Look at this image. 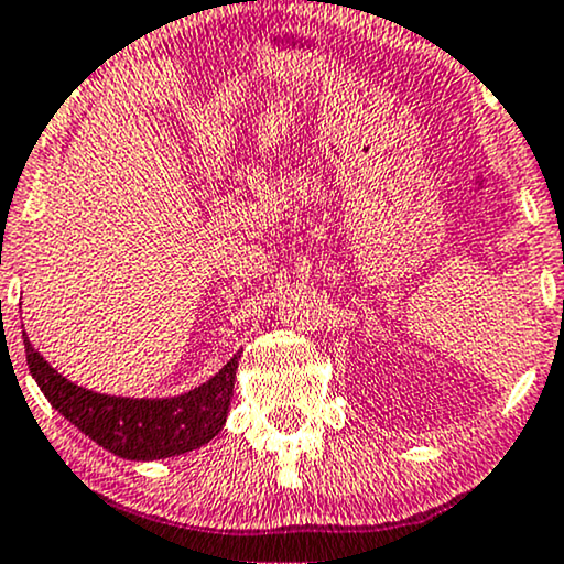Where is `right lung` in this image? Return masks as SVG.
I'll return each mask as SVG.
<instances>
[{
  "instance_id": "right-lung-1",
  "label": "right lung",
  "mask_w": 564,
  "mask_h": 564,
  "mask_svg": "<svg viewBox=\"0 0 564 564\" xmlns=\"http://www.w3.org/2000/svg\"><path fill=\"white\" fill-rule=\"evenodd\" d=\"M23 344L31 376L54 410L107 452L135 463L175 457L213 441L226 425L241 359V355H234L207 383L181 397L131 399L107 397L67 381L31 347L25 330Z\"/></svg>"
}]
</instances>
